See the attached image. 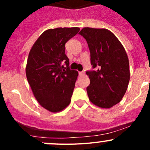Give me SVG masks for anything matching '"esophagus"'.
Returning <instances> with one entry per match:
<instances>
[{
    "label": "esophagus",
    "instance_id": "34e87169",
    "mask_svg": "<svg viewBox=\"0 0 150 150\" xmlns=\"http://www.w3.org/2000/svg\"><path fill=\"white\" fill-rule=\"evenodd\" d=\"M85 75V72H79V75H81V76H83V75Z\"/></svg>",
    "mask_w": 150,
    "mask_h": 150
}]
</instances>
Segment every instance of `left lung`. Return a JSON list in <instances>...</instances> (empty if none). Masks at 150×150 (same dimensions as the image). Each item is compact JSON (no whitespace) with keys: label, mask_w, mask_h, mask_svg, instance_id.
Segmentation results:
<instances>
[{"label":"left lung","mask_w":150,"mask_h":150,"mask_svg":"<svg viewBox=\"0 0 150 150\" xmlns=\"http://www.w3.org/2000/svg\"><path fill=\"white\" fill-rule=\"evenodd\" d=\"M86 40L91 64L96 69L86 71L90 85L86 88L91 102L110 108L121 101L130 80L129 62L125 48L107 29L85 28L79 33Z\"/></svg>","instance_id":"obj_1"}]
</instances>
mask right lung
Instances as JSON below:
<instances>
[{
	"instance_id": "right-lung-1",
	"label": "right lung",
	"mask_w": 150,
	"mask_h": 150,
	"mask_svg": "<svg viewBox=\"0 0 150 150\" xmlns=\"http://www.w3.org/2000/svg\"><path fill=\"white\" fill-rule=\"evenodd\" d=\"M79 30L78 28L47 30L29 54L28 83L38 102L51 112L62 111L70 103L78 72L69 69L65 43Z\"/></svg>"
}]
</instances>
